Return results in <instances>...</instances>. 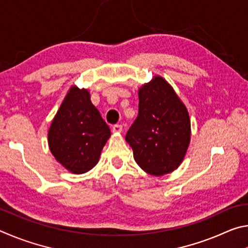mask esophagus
Returning a JSON list of instances; mask_svg holds the SVG:
<instances>
[{
    "mask_svg": "<svg viewBox=\"0 0 248 248\" xmlns=\"http://www.w3.org/2000/svg\"><path fill=\"white\" fill-rule=\"evenodd\" d=\"M121 131H123V125L121 124H115L114 127H112V132L120 133Z\"/></svg>",
    "mask_w": 248,
    "mask_h": 248,
    "instance_id": "obj_1",
    "label": "esophagus"
}]
</instances>
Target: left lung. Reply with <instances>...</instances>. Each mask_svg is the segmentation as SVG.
I'll list each match as a JSON object with an SVG mask.
<instances>
[{
  "mask_svg": "<svg viewBox=\"0 0 248 248\" xmlns=\"http://www.w3.org/2000/svg\"><path fill=\"white\" fill-rule=\"evenodd\" d=\"M139 115L125 134L137 164L162 176L182 164L190 143V118L170 84L159 75L142 85Z\"/></svg>",
  "mask_w": 248,
  "mask_h": 248,
  "instance_id": "1",
  "label": "left lung"
}]
</instances>
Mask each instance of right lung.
Segmentation results:
<instances>
[{"label":"right lung","instance_id":"obj_1","mask_svg":"<svg viewBox=\"0 0 248 248\" xmlns=\"http://www.w3.org/2000/svg\"><path fill=\"white\" fill-rule=\"evenodd\" d=\"M110 129L91 102L90 92L70 87L50 124L48 144L54 158L73 174H84L97 164Z\"/></svg>","mask_w":248,"mask_h":248}]
</instances>
